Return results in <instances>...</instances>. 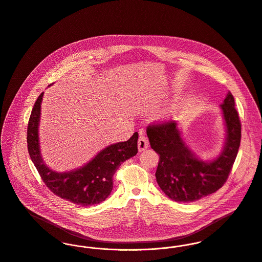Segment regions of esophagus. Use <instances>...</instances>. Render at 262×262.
Returning <instances> with one entry per match:
<instances>
[{"label": "esophagus", "mask_w": 262, "mask_h": 262, "mask_svg": "<svg viewBox=\"0 0 262 262\" xmlns=\"http://www.w3.org/2000/svg\"><path fill=\"white\" fill-rule=\"evenodd\" d=\"M138 146H139V150L140 151H143L147 148L148 146V141L147 139L145 138V136H140L139 138V141H138Z\"/></svg>", "instance_id": "esophagus-1"}]
</instances>
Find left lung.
Masks as SVG:
<instances>
[{
	"label": "left lung",
	"instance_id": "left-lung-1",
	"mask_svg": "<svg viewBox=\"0 0 262 262\" xmlns=\"http://www.w3.org/2000/svg\"><path fill=\"white\" fill-rule=\"evenodd\" d=\"M227 128L223 152L213 162L197 159L184 144L174 120L146 126L150 147L160 156L156 178L163 192L176 202H194L219 190L227 181L241 141V122L232 93L221 104Z\"/></svg>",
	"mask_w": 262,
	"mask_h": 262
}]
</instances>
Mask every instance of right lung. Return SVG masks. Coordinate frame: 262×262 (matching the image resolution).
<instances>
[{
	"instance_id": "right-lung-1",
	"label": "right lung",
	"mask_w": 262,
	"mask_h": 262,
	"mask_svg": "<svg viewBox=\"0 0 262 262\" xmlns=\"http://www.w3.org/2000/svg\"><path fill=\"white\" fill-rule=\"evenodd\" d=\"M43 92L33 106L27 127V146L30 158L47 188L61 199L79 206L101 203L114 187V174L126 160L138 154L139 134L126 141L102 149L81 169L69 173H56L47 168L39 149L38 124Z\"/></svg>"
}]
</instances>
